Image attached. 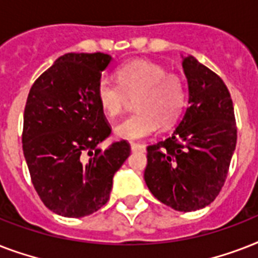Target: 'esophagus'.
I'll return each instance as SVG.
<instances>
[{
	"instance_id": "esophagus-1",
	"label": "esophagus",
	"mask_w": 258,
	"mask_h": 258,
	"mask_svg": "<svg viewBox=\"0 0 258 258\" xmlns=\"http://www.w3.org/2000/svg\"><path fill=\"white\" fill-rule=\"evenodd\" d=\"M131 150L134 153H145L146 147L143 145H139V143H131Z\"/></svg>"
}]
</instances>
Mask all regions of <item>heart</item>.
Masks as SVG:
<instances>
[{"instance_id":"heart-1","label":"heart","mask_w":258,"mask_h":258,"mask_svg":"<svg viewBox=\"0 0 258 258\" xmlns=\"http://www.w3.org/2000/svg\"><path fill=\"white\" fill-rule=\"evenodd\" d=\"M116 83L100 78L96 84L97 103L108 117L121 116L135 99L137 112L115 128L121 139L137 141L150 137L162 125L174 124L183 112L187 89L183 79L167 74L161 64L134 60L116 70Z\"/></svg>"}]
</instances>
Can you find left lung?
<instances>
[{
    "label": "left lung",
    "mask_w": 258,
    "mask_h": 258,
    "mask_svg": "<svg viewBox=\"0 0 258 258\" xmlns=\"http://www.w3.org/2000/svg\"><path fill=\"white\" fill-rule=\"evenodd\" d=\"M188 107L169 138L147 146L145 180L153 196L178 212L216 200L237 143L233 101L222 79L192 56L183 58Z\"/></svg>",
    "instance_id": "obj_1"
}]
</instances>
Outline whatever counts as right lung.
I'll return each mask as SVG.
<instances>
[{"instance_id": "obj_1", "label": "right lung", "mask_w": 258, "mask_h": 258, "mask_svg": "<svg viewBox=\"0 0 258 258\" xmlns=\"http://www.w3.org/2000/svg\"><path fill=\"white\" fill-rule=\"evenodd\" d=\"M109 61L100 52L64 54L26 99L24 157L40 200L58 216L80 218L104 206L113 175L131 153L124 139L97 149L111 135L95 93Z\"/></svg>"}]
</instances>
